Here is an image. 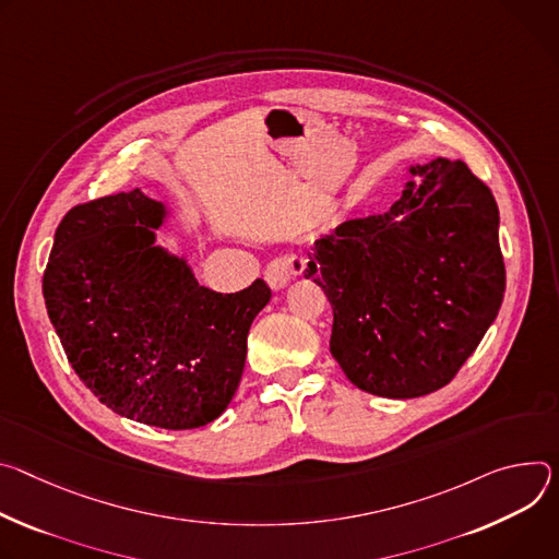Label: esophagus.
I'll return each instance as SVG.
<instances>
[{
    "mask_svg": "<svg viewBox=\"0 0 559 559\" xmlns=\"http://www.w3.org/2000/svg\"><path fill=\"white\" fill-rule=\"evenodd\" d=\"M306 269V260L299 258V255H284V258H277L273 260L266 271H264V277L269 282V286L273 290H282L295 275H301Z\"/></svg>",
    "mask_w": 559,
    "mask_h": 559,
    "instance_id": "esophagus-1",
    "label": "esophagus"
}]
</instances>
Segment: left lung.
<instances>
[{"mask_svg":"<svg viewBox=\"0 0 559 559\" xmlns=\"http://www.w3.org/2000/svg\"><path fill=\"white\" fill-rule=\"evenodd\" d=\"M382 215L316 241L306 277L333 306L331 353L361 391L408 400L447 386L500 313V211L462 159L408 168Z\"/></svg>","mask_w":559,"mask_h":559,"instance_id":"obj_1","label":"left lung"}]
</instances>
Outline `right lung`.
I'll use <instances>...</instances> for the list:
<instances>
[{"instance_id": "obj_1", "label": "right lung", "mask_w": 559, "mask_h": 559, "mask_svg": "<svg viewBox=\"0 0 559 559\" xmlns=\"http://www.w3.org/2000/svg\"><path fill=\"white\" fill-rule=\"evenodd\" d=\"M166 215L140 189L71 209L41 290L71 366L102 404L186 430L230 404L271 288L264 280L228 295L200 286L189 262L155 243Z\"/></svg>"}]
</instances>
